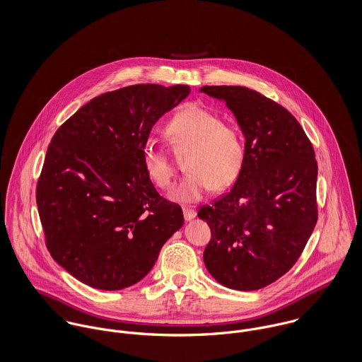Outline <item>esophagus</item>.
I'll use <instances>...</instances> for the list:
<instances>
[{
    "instance_id": "1",
    "label": "esophagus",
    "mask_w": 362,
    "mask_h": 362,
    "mask_svg": "<svg viewBox=\"0 0 362 362\" xmlns=\"http://www.w3.org/2000/svg\"><path fill=\"white\" fill-rule=\"evenodd\" d=\"M182 213L185 220H192L197 216V211L192 207H182Z\"/></svg>"
}]
</instances>
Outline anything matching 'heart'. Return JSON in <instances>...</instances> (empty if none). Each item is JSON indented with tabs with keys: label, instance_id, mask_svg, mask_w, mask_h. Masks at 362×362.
<instances>
[{
	"label": "heart",
	"instance_id": "obj_1",
	"mask_svg": "<svg viewBox=\"0 0 362 362\" xmlns=\"http://www.w3.org/2000/svg\"><path fill=\"white\" fill-rule=\"evenodd\" d=\"M164 134L174 152H188L184 163L188 173L171 192L173 199L201 201L211 188L224 191L240 177L247 155L244 134L217 112L201 104H187L168 119ZM144 167L156 187L171 188L175 164L164 146L148 142Z\"/></svg>",
	"mask_w": 362,
	"mask_h": 362
}]
</instances>
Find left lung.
Listing matches in <instances>:
<instances>
[{"label": "left lung", "instance_id": "left-lung-1", "mask_svg": "<svg viewBox=\"0 0 362 362\" xmlns=\"http://www.w3.org/2000/svg\"><path fill=\"white\" fill-rule=\"evenodd\" d=\"M224 100L245 136V163L234 187L199 207L211 238L204 252L223 286L254 291L286 274L301 257L317 221V163L296 117L243 86H204Z\"/></svg>", "mask_w": 362, "mask_h": 362}]
</instances>
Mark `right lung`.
<instances>
[{"label": "right lung", "instance_id": "obj_1", "mask_svg": "<svg viewBox=\"0 0 362 362\" xmlns=\"http://www.w3.org/2000/svg\"><path fill=\"white\" fill-rule=\"evenodd\" d=\"M189 92L155 83L107 92L54 134L36 202L50 255L79 281L108 291L138 283L182 227L181 206L160 197L146 174L144 146Z\"/></svg>", "mask_w": 362, "mask_h": 362}]
</instances>
